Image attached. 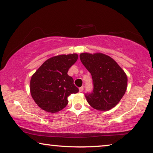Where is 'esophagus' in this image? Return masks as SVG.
<instances>
[{
	"mask_svg": "<svg viewBox=\"0 0 153 153\" xmlns=\"http://www.w3.org/2000/svg\"><path fill=\"white\" fill-rule=\"evenodd\" d=\"M83 86H82V87H80V88H79V91H80V92H82V91H83Z\"/></svg>",
	"mask_w": 153,
	"mask_h": 153,
	"instance_id": "obj_1",
	"label": "esophagus"
}]
</instances>
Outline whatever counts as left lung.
Wrapping results in <instances>:
<instances>
[{
	"instance_id": "8db88e82",
	"label": "left lung",
	"mask_w": 153,
	"mask_h": 153,
	"mask_svg": "<svg viewBox=\"0 0 153 153\" xmlns=\"http://www.w3.org/2000/svg\"><path fill=\"white\" fill-rule=\"evenodd\" d=\"M80 59L93 80V91L85 95L88 102L99 111L112 109L126 90L125 72L111 57L102 53H81Z\"/></svg>"
}]
</instances>
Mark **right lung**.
Wrapping results in <instances>:
<instances>
[{
    "mask_svg": "<svg viewBox=\"0 0 153 153\" xmlns=\"http://www.w3.org/2000/svg\"><path fill=\"white\" fill-rule=\"evenodd\" d=\"M77 54L55 56L46 60L33 74L30 82L32 98L42 109L57 113L68 103V97L79 91L72 77L68 74L76 62Z\"/></svg>",
    "mask_w": 153,
    "mask_h": 153,
    "instance_id": "obj_1",
    "label": "right lung"
}]
</instances>
